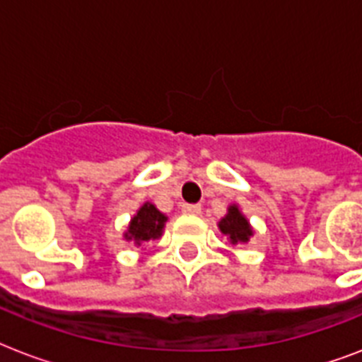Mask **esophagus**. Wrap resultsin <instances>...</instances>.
Masks as SVG:
<instances>
[{"label":"esophagus","instance_id":"34e87169","mask_svg":"<svg viewBox=\"0 0 362 362\" xmlns=\"http://www.w3.org/2000/svg\"><path fill=\"white\" fill-rule=\"evenodd\" d=\"M182 212L187 216H199L201 214V206H199V204H184V206H182Z\"/></svg>","mask_w":362,"mask_h":362}]
</instances>
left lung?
<instances>
[{
	"instance_id": "obj_1",
	"label": "left lung",
	"mask_w": 362,
	"mask_h": 362,
	"mask_svg": "<svg viewBox=\"0 0 362 362\" xmlns=\"http://www.w3.org/2000/svg\"><path fill=\"white\" fill-rule=\"evenodd\" d=\"M218 229L221 231V235H226L229 244H233V246L247 244L250 238H253V235H255L250 220L242 214V210L235 203L227 206V214L218 221Z\"/></svg>"
}]
</instances>
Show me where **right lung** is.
I'll use <instances>...</instances> for the list:
<instances>
[{
	"mask_svg": "<svg viewBox=\"0 0 362 362\" xmlns=\"http://www.w3.org/2000/svg\"><path fill=\"white\" fill-rule=\"evenodd\" d=\"M167 220L169 218L161 210H158L156 204L146 201L139 206V210L127 223V229L124 231V240L133 242L135 246H144L146 242L158 240L163 235Z\"/></svg>",
	"mask_w": 362,
	"mask_h": 362,
	"instance_id": "right-lung-1",
	"label": "right lung"
}]
</instances>
